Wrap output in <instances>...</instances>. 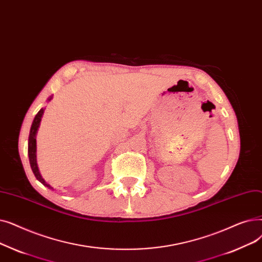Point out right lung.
Masks as SVG:
<instances>
[{
  "mask_svg": "<svg viewBox=\"0 0 262 262\" xmlns=\"http://www.w3.org/2000/svg\"><path fill=\"white\" fill-rule=\"evenodd\" d=\"M52 99V96L50 97L48 100L50 101ZM43 111L45 108H40V111L38 112V113L36 114L34 120H33V123H32V127H31V131H30V136H29V159H30V164H31V168L34 172V175L36 177V179L40 181L43 185L48 186L49 189H52L51 186H50V184H48L41 177L40 172H39V169H38V166H37V161H36V134H37V130H38L39 128V124H40V121H41V117L43 115Z\"/></svg>",
  "mask_w": 262,
  "mask_h": 262,
  "instance_id": "right-lung-1",
  "label": "right lung"
}]
</instances>
